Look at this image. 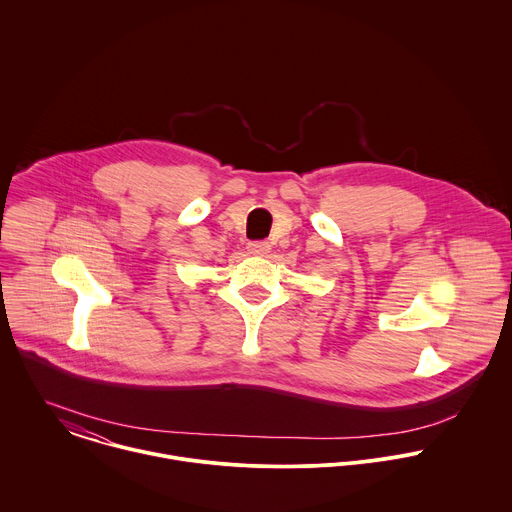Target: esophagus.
<instances>
[{
  "instance_id": "obj_1",
  "label": "esophagus",
  "mask_w": 512,
  "mask_h": 512,
  "mask_svg": "<svg viewBox=\"0 0 512 512\" xmlns=\"http://www.w3.org/2000/svg\"><path fill=\"white\" fill-rule=\"evenodd\" d=\"M247 249H249V253H253V255H267V253L271 251V243H269V241H251V243L247 245Z\"/></svg>"
}]
</instances>
